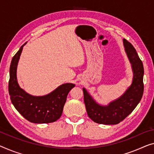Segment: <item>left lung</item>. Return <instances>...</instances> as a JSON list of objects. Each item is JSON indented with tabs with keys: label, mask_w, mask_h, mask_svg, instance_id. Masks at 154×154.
I'll return each instance as SVG.
<instances>
[{
	"label": "left lung",
	"mask_w": 154,
	"mask_h": 154,
	"mask_svg": "<svg viewBox=\"0 0 154 154\" xmlns=\"http://www.w3.org/2000/svg\"><path fill=\"white\" fill-rule=\"evenodd\" d=\"M124 46L131 64L134 77L125 93L107 106L97 104L84 88V100L88 116L92 120L103 125H117L127 118L141 100L144 91V67L136 49L125 38Z\"/></svg>",
	"instance_id": "8db88e82"
}]
</instances>
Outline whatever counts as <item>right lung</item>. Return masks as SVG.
Returning <instances> with one entry per match:
<instances>
[{
	"mask_svg": "<svg viewBox=\"0 0 154 154\" xmlns=\"http://www.w3.org/2000/svg\"><path fill=\"white\" fill-rule=\"evenodd\" d=\"M26 44L20 48L11 62L8 86L10 100L15 109L30 122H53L60 118L68 94L75 84H63L43 96L31 95L20 88L17 82V69L23 48Z\"/></svg>",
	"mask_w": 154,
	"mask_h": 154,
	"instance_id": "right-lung-1",
	"label": "right lung"
}]
</instances>
